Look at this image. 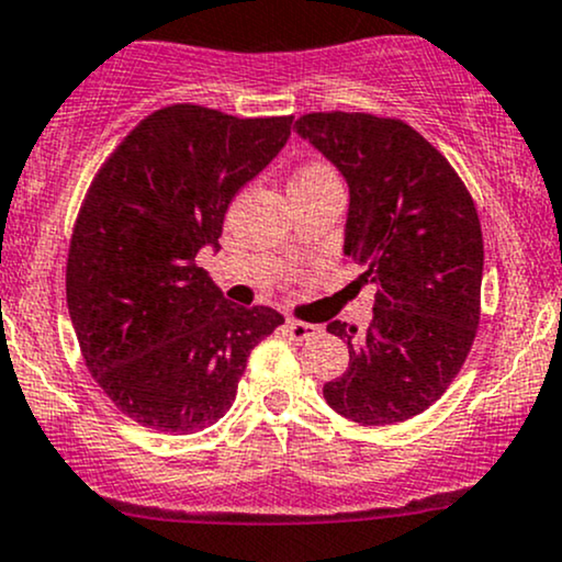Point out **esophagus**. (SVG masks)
I'll use <instances>...</instances> for the list:
<instances>
[{
    "label": "esophagus",
    "instance_id": "1",
    "mask_svg": "<svg viewBox=\"0 0 562 562\" xmlns=\"http://www.w3.org/2000/svg\"><path fill=\"white\" fill-rule=\"evenodd\" d=\"M283 329H286V337L292 339V342H297V345L307 342V339L318 337V334H321L318 326L305 324V321H297V318H289V321H286V326H283Z\"/></svg>",
    "mask_w": 562,
    "mask_h": 562
}]
</instances>
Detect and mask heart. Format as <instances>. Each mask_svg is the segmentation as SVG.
<instances>
[{
  "label": "heart",
  "instance_id": "obj_1",
  "mask_svg": "<svg viewBox=\"0 0 562 562\" xmlns=\"http://www.w3.org/2000/svg\"><path fill=\"white\" fill-rule=\"evenodd\" d=\"M329 175H334V172L326 167V164H305V167L297 172V178H294V182H313L321 178H329Z\"/></svg>",
  "mask_w": 562,
  "mask_h": 562
}]
</instances>
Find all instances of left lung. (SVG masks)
Segmentation results:
<instances>
[{"mask_svg":"<svg viewBox=\"0 0 562 562\" xmlns=\"http://www.w3.org/2000/svg\"><path fill=\"white\" fill-rule=\"evenodd\" d=\"M350 188L345 255L376 283L374 318L348 339L350 363L324 398L358 425L406 422L449 390L481 321L483 233L449 159L395 116L318 111L294 122Z\"/></svg>","mask_w":562,"mask_h":562,"instance_id":"obj_1","label":"left lung"}]
</instances>
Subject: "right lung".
I'll use <instances>...</instances> for the list:
<instances>
[{
	"instance_id": "add662e5",
	"label": "right lung",
	"mask_w": 562,
	"mask_h": 562,
	"mask_svg": "<svg viewBox=\"0 0 562 562\" xmlns=\"http://www.w3.org/2000/svg\"><path fill=\"white\" fill-rule=\"evenodd\" d=\"M292 119L167 105L87 188L68 247V313L94 382L137 425L172 435L214 425L249 352L283 324L273 307L225 300L196 257L217 247L233 196L273 161Z\"/></svg>"
}]
</instances>
